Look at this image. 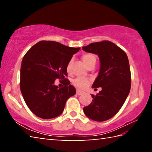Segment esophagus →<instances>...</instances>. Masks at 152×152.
Segmentation results:
<instances>
[{"label":"esophagus","mask_w":152,"mask_h":152,"mask_svg":"<svg viewBox=\"0 0 152 152\" xmlns=\"http://www.w3.org/2000/svg\"><path fill=\"white\" fill-rule=\"evenodd\" d=\"M82 93H83V92L80 91H79V90H77L76 91V94L78 95H81V94H82Z\"/></svg>","instance_id":"1"}]
</instances>
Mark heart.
I'll list each match as a JSON object with an SVG mask.
<instances>
[{
    "label": "heart",
    "mask_w": 152,
    "mask_h": 152,
    "mask_svg": "<svg viewBox=\"0 0 152 152\" xmlns=\"http://www.w3.org/2000/svg\"><path fill=\"white\" fill-rule=\"evenodd\" d=\"M82 60L85 64V65L88 67L89 65L92 64H96V58L92 53H84L82 56ZM70 65L71 61H70L67 65L66 70L68 72H70ZM91 80L88 78H82V77H78L76 78L73 80V84L76 88H78L80 90H84L88 88L90 84H91Z\"/></svg>",
    "instance_id": "heart-1"
}]
</instances>
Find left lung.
I'll use <instances>...</instances> for the list:
<instances>
[{"label": "left lung", "instance_id": "left-lung-1", "mask_svg": "<svg viewBox=\"0 0 152 152\" xmlns=\"http://www.w3.org/2000/svg\"><path fill=\"white\" fill-rule=\"evenodd\" d=\"M86 52L99 56L101 68L92 87H101L92 102L84 107L90 119L104 121L114 117L124 104L131 89V71L127 56L122 49L109 41L92 43L82 47Z\"/></svg>", "mask_w": 152, "mask_h": 152}]
</instances>
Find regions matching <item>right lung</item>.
I'll use <instances>...</instances> for the list:
<instances>
[{
	"label": "right lung",
	"mask_w": 152,
	"mask_h": 152,
	"mask_svg": "<svg viewBox=\"0 0 152 152\" xmlns=\"http://www.w3.org/2000/svg\"><path fill=\"white\" fill-rule=\"evenodd\" d=\"M80 49L53 41H41L24 56L20 89L25 103L36 116L44 119L59 116L67 100L76 94V88L66 78V68ZM56 79L63 82V87L54 85Z\"/></svg>",
	"instance_id": "1"
}]
</instances>
